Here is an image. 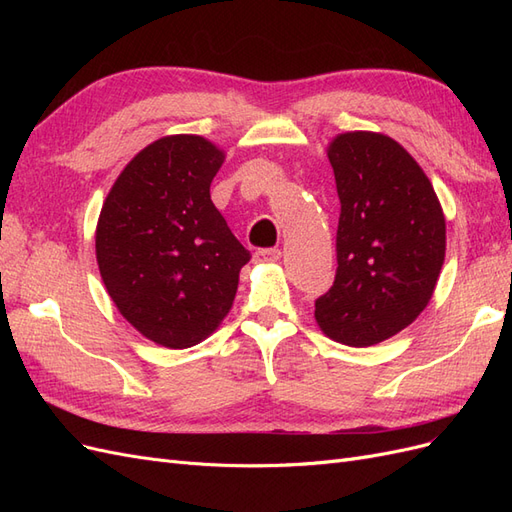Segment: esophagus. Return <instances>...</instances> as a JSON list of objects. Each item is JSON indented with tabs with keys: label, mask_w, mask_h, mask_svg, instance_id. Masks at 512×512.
<instances>
[{
	"label": "esophagus",
	"mask_w": 512,
	"mask_h": 512,
	"mask_svg": "<svg viewBox=\"0 0 512 512\" xmlns=\"http://www.w3.org/2000/svg\"><path fill=\"white\" fill-rule=\"evenodd\" d=\"M282 258V252L280 250H275V247H267V250H258L256 254H254V260L256 262H277Z\"/></svg>",
	"instance_id": "34e87169"
}]
</instances>
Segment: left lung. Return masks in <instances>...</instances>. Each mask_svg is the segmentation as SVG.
<instances>
[{
	"mask_svg": "<svg viewBox=\"0 0 512 512\" xmlns=\"http://www.w3.org/2000/svg\"><path fill=\"white\" fill-rule=\"evenodd\" d=\"M327 156L342 205L337 273L314 316L333 342L374 346L412 324L436 290L444 211L423 168L391 136L337 134Z\"/></svg>",
	"mask_w": 512,
	"mask_h": 512,
	"instance_id": "obj_1",
	"label": "left lung"
}]
</instances>
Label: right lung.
<instances>
[{
	"label": "right lung",
	"mask_w": 512,
	"mask_h": 512,
	"mask_svg": "<svg viewBox=\"0 0 512 512\" xmlns=\"http://www.w3.org/2000/svg\"><path fill=\"white\" fill-rule=\"evenodd\" d=\"M224 158L203 136H162L121 170L100 211L102 282L119 314L164 348L220 327L252 258L209 194Z\"/></svg>",
	"instance_id": "add662e5"
}]
</instances>
